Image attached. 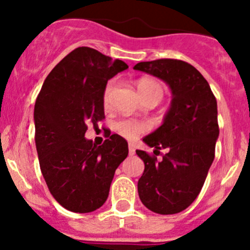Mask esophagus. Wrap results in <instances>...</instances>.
<instances>
[{
  "mask_svg": "<svg viewBox=\"0 0 250 250\" xmlns=\"http://www.w3.org/2000/svg\"><path fill=\"white\" fill-rule=\"evenodd\" d=\"M129 154L130 155H134L135 154V145L129 144Z\"/></svg>",
  "mask_w": 250,
  "mask_h": 250,
  "instance_id": "34e87169",
  "label": "esophagus"
}]
</instances>
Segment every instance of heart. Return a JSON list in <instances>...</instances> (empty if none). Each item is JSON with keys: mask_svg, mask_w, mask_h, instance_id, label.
Returning a JSON list of instances; mask_svg holds the SVG:
<instances>
[{"mask_svg": "<svg viewBox=\"0 0 250 250\" xmlns=\"http://www.w3.org/2000/svg\"><path fill=\"white\" fill-rule=\"evenodd\" d=\"M115 89V81L110 80L109 83H106L105 89L103 92V103L105 105H109L110 100L112 98V92ZM138 90L140 92V96L143 99L146 96H151V95H156L161 100L163 98V86L159 83L154 80H149V79H143L139 81L138 83ZM115 131L124 136L125 139L129 140H134V139L139 138L144 131H146V125L144 123L138 120H131V119H121L114 124Z\"/></svg>", "mask_w": 250, "mask_h": 250, "instance_id": "heart-1", "label": "heart"}]
</instances>
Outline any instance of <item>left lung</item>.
<instances>
[{
    "mask_svg": "<svg viewBox=\"0 0 250 250\" xmlns=\"http://www.w3.org/2000/svg\"><path fill=\"white\" fill-rule=\"evenodd\" d=\"M134 70L159 77L171 90L164 123L143 139L160 160L136 150L145 169L138 182L141 203L154 213L176 214L199 195L215 156L219 136L216 99L203 75L182 60L160 59L139 62Z\"/></svg>",
    "mask_w": 250,
    "mask_h": 250,
    "instance_id": "1",
    "label": "left lung"
}]
</instances>
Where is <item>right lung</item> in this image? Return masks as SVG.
<instances>
[{
	"instance_id": "add662e5",
	"label": "right lung",
	"mask_w": 250,
	"mask_h": 250,
	"mask_svg": "<svg viewBox=\"0 0 250 250\" xmlns=\"http://www.w3.org/2000/svg\"><path fill=\"white\" fill-rule=\"evenodd\" d=\"M129 66L91 47H77L46 77L34 111L40 167L56 202L74 213H90L109 196L115 170L129 154L127 141L112 134L96 146L87 125L105 119L107 81ZM110 135V134H109Z\"/></svg>"
}]
</instances>
